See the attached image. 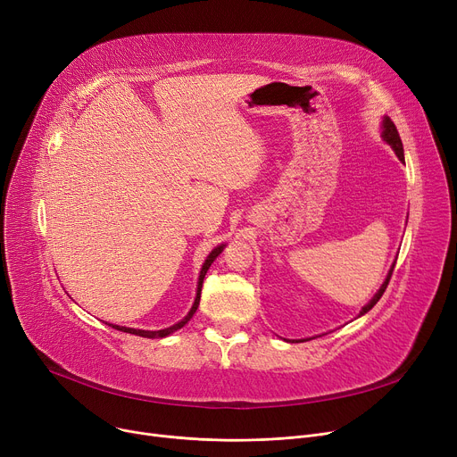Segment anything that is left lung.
<instances>
[{
    "label": "left lung",
    "mask_w": 457,
    "mask_h": 457,
    "mask_svg": "<svg viewBox=\"0 0 457 457\" xmlns=\"http://www.w3.org/2000/svg\"><path fill=\"white\" fill-rule=\"evenodd\" d=\"M381 138L389 144V146L395 150L396 157L403 162V146H402V140H400V135H398V131H396V126L393 124V120H391L389 116H383V120H381ZM393 269H395V262H393V267H391V270H389L386 281L381 283L379 291L372 296V300H370L361 311H359V317H363L365 313H369V311L378 303V300L381 298V295L386 293L387 285H389V279H391V276H393ZM300 341H305V339H300ZM293 343H295V341H293ZM296 343H298V341H296Z\"/></svg>",
    "instance_id": "obj_1"
}]
</instances>
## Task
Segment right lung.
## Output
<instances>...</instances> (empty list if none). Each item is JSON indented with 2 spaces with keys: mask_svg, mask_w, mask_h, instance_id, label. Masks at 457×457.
Listing matches in <instances>:
<instances>
[{
  "mask_svg": "<svg viewBox=\"0 0 457 457\" xmlns=\"http://www.w3.org/2000/svg\"><path fill=\"white\" fill-rule=\"evenodd\" d=\"M224 246H226V245H219V246H216L214 250H211V253L207 255L205 262L202 265L200 276H198V287H196V298H195V303H192V307H190L188 313H187V315H185L178 324H174V326H170V328H164V329H157V331H150V329H137V328H126V326H116V324H109V326H111V328H114V329H118V331L131 333V335H138V337H146V339H162V337H168V335H170V333H174V331L181 329V328H183V326L192 319V315L196 313V309H198V305H200V295H202L204 278H205V274H207L209 267L212 265V261L222 253Z\"/></svg>",
  "mask_w": 457,
  "mask_h": 457,
  "instance_id": "right-lung-1",
  "label": "right lung"
}]
</instances>
